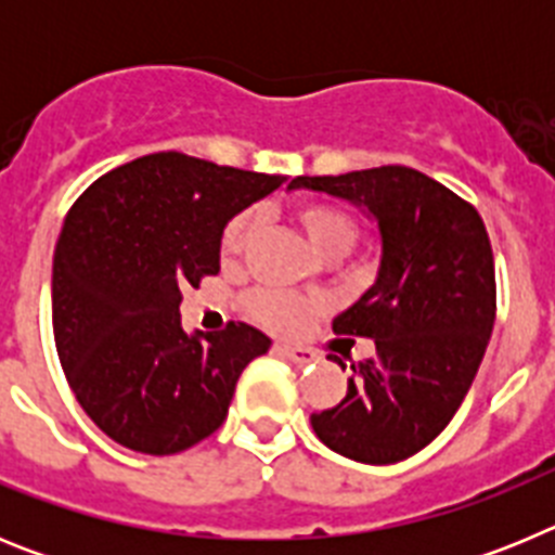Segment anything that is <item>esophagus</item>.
<instances>
[{
    "label": "esophagus",
    "mask_w": 555,
    "mask_h": 555,
    "mask_svg": "<svg viewBox=\"0 0 555 555\" xmlns=\"http://www.w3.org/2000/svg\"><path fill=\"white\" fill-rule=\"evenodd\" d=\"M274 350L281 352V356H286L288 361H294V364H311L313 358V352L308 350V347H294V345H278L274 347Z\"/></svg>",
    "instance_id": "1"
}]
</instances>
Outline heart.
Wrapping results in <instances>:
<instances>
[{"mask_svg": "<svg viewBox=\"0 0 555 555\" xmlns=\"http://www.w3.org/2000/svg\"><path fill=\"white\" fill-rule=\"evenodd\" d=\"M294 219L302 228L311 247L320 255H325V258H341L345 253H350L358 242V233H361L358 222L345 208L325 203V199L300 203L294 208ZM258 228H261V219H258L255 210H244V214L230 219L228 228L222 230V238H219L222 261H242L244 253H247L249 244L258 235ZM244 308H247V313L258 325L269 327L274 333H294L300 331L313 313L322 311V300H308V297H300V294L278 292V288H258V292L247 294Z\"/></svg>", "mask_w": 555, "mask_h": 555, "instance_id": "heart-1", "label": "heart"}]
</instances>
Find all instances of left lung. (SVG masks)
Instances as JSON below:
<instances>
[{
    "mask_svg": "<svg viewBox=\"0 0 555 555\" xmlns=\"http://www.w3.org/2000/svg\"><path fill=\"white\" fill-rule=\"evenodd\" d=\"M292 189L364 205L384 244L375 286L333 320L338 336L372 338L375 356L352 364L341 403L311 414L313 434L361 464L409 459L448 428L492 336L498 286L483 219L409 166L294 178Z\"/></svg>",
    "mask_w": 555,
    "mask_h": 555,
    "instance_id": "8db88e82",
    "label": "left lung"
}]
</instances>
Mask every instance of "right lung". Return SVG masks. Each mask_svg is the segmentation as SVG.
Instances as JSON below:
<instances>
[{
	"mask_svg": "<svg viewBox=\"0 0 555 555\" xmlns=\"http://www.w3.org/2000/svg\"><path fill=\"white\" fill-rule=\"evenodd\" d=\"M283 180L155 152L72 205L52 261L55 347L77 403L113 442L171 455L224 423L235 380L272 341L244 322L189 336L180 292L219 272L228 219Z\"/></svg>",
	"mask_w": 555,
	"mask_h": 555,
	"instance_id": "obj_1",
	"label": "right lung"
}]
</instances>
